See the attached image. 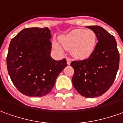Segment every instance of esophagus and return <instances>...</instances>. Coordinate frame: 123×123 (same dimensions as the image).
<instances>
[{
  "label": "esophagus",
  "mask_w": 123,
  "mask_h": 123,
  "mask_svg": "<svg viewBox=\"0 0 123 123\" xmlns=\"http://www.w3.org/2000/svg\"><path fill=\"white\" fill-rule=\"evenodd\" d=\"M71 58H69V57H67V65H70V64H71Z\"/></svg>",
  "instance_id": "obj_1"
}]
</instances>
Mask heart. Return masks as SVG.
<instances>
[{
	"label": "heart",
	"mask_w": 123,
	"mask_h": 123,
	"mask_svg": "<svg viewBox=\"0 0 123 123\" xmlns=\"http://www.w3.org/2000/svg\"><path fill=\"white\" fill-rule=\"evenodd\" d=\"M96 41V33L92 30L77 29L67 35L62 36L59 42L66 50H71L72 55L77 58H86L92 54ZM53 47L61 52L62 48L57 42H53Z\"/></svg>",
	"instance_id": "heart-1"
}]
</instances>
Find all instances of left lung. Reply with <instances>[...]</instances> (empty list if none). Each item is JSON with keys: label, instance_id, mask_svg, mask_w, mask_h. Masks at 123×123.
I'll list each match as a JSON object with an SVG mask.
<instances>
[{"label": "left lung", "instance_id": "1", "mask_svg": "<svg viewBox=\"0 0 123 123\" xmlns=\"http://www.w3.org/2000/svg\"><path fill=\"white\" fill-rule=\"evenodd\" d=\"M87 27L96 33L98 43L85 60L73 61V85L81 96L93 98L107 92L114 82L119 67L120 55L113 36L102 27Z\"/></svg>", "mask_w": 123, "mask_h": 123}]
</instances>
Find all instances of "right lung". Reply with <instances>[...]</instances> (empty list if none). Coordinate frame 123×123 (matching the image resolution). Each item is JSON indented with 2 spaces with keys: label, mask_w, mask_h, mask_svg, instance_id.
<instances>
[{
  "label": "right lung",
  "mask_w": 123,
  "mask_h": 123,
  "mask_svg": "<svg viewBox=\"0 0 123 123\" xmlns=\"http://www.w3.org/2000/svg\"><path fill=\"white\" fill-rule=\"evenodd\" d=\"M50 37L48 27H30L21 31L10 42L7 70L13 84L23 95H47L67 66L65 58L58 61L51 57Z\"/></svg>",
  "instance_id": "right-lung-1"
}]
</instances>
